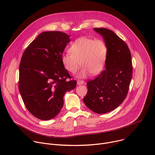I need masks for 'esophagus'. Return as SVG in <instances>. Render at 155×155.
<instances>
[{
	"label": "esophagus",
	"mask_w": 155,
	"mask_h": 155,
	"mask_svg": "<svg viewBox=\"0 0 155 155\" xmlns=\"http://www.w3.org/2000/svg\"><path fill=\"white\" fill-rule=\"evenodd\" d=\"M84 84V81L83 80H78L77 81V84L80 85V84Z\"/></svg>",
	"instance_id": "obj_1"
}]
</instances>
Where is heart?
I'll list each match as a JSON object with an SVG mask.
<instances>
[{
    "label": "heart",
    "mask_w": 155,
    "mask_h": 155,
    "mask_svg": "<svg viewBox=\"0 0 155 155\" xmlns=\"http://www.w3.org/2000/svg\"><path fill=\"white\" fill-rule=\"evenodd\" d=\"M70 53L62 56L65 69L75 74L81 65L83 68L79 77H85L88 74L97 75L104 69L108 58V47L101 39L82 37L75 40L70 47Z\"/></svg>",
    "instance_id": "heart-1"
}]
</instances>
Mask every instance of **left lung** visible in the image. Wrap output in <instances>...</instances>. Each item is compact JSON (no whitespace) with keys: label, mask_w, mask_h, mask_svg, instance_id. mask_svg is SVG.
Here are the masks:
<instances>
[{"label":"left lung","mask_w":155,"mask_h":155,"mask_svg":"<svg viewBox=\"0 0 155 155\" xmlns=\"http://www.w3.org/2000/svg\"><path fill=\"white\" fill-rule=\"evenodd\" d=\"M108 47L105 69L86 83L87 93L83 98L93 112L103 114L112 111L125 99L132 75L130 50L115 33L105 28H94Z\"/></svg>","instance_id":"1"}]
</instances>
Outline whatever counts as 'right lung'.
Returning <instances> with one entry per match:
<instances>
[{"instance_id":"right-lung-1","label":"right lung","mask_w":155,"mask_h":155,"mask_svg":"<svg viewBox=\"0 0 155 155\" xmlns=\"http://www.w3.org/2000/svg\"><path fill=\"white\" fill-rule=\"evenodd\" d=\"M70 35L60 31L39 34L26 48L19 64V90L28 111L41 120L55 117L66 91L76 87L62 62Z\"/></svg>"}]
</instances>
